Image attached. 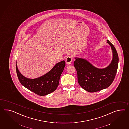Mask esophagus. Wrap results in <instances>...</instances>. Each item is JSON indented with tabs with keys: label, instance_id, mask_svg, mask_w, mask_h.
I'll return each instance as SVG.
<instances>
[{
	"label": "esophagus",
	"instance_id": "esophagus-1",
	"mask_svg": "<svg viewBox=\"0 0 129 129\" xmlns=\"http://www.w3.org/2000/svg\"><path fill=\"white\" fill-rule=\"evenodd\" d=\"M72 56H68L65 60L67 64L69 65L71 64V63L72 62Z\"/></svg>",
	"mask_w": 129,
	"mask_h": 129
}]
</instances>
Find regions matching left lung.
Instances as JSON below:
<instances>
[{"mask_svg": "<svg viewBox=\"0 0 129 129\" xmlns=\"http://www.w3.org/2000/svg\"><path fill=\"white\" fill-rule=\"evenodd\" d=\"M113 52V59L110 65L104 69H98L92 65L86 59L77 58L74 62L77 74V81L84 90L95 92L109 87L116 74L119 58L115 46L107 40Z\"/></svg>", "mask_w": 129, "mask_h": 129, "instance_id": "1", "label": "left lung"}]
</instances>
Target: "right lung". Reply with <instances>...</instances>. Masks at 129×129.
Instances as JSON below:
<instances>
[{
  "mask_svg": "<svg viewBox=\"0 0 129 129\" xmlns=\"http://www.w3.org/2000/svg\"><path fill=\"white\" fill-rule=\"evenodd\" d=\"M65 66V61L63 60L56 64L48 73L35 79H29L22 76L18 69L16 64V70L19 80L23 86L35 94L45 96L56 90Z\"/></svg>",
  "mask_w": 129,
  "mask_h": 129,
  "instance_id": "obj_1",
  "label": "right lung"
}]
</instances>
